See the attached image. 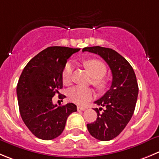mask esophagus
Instances as JSON below:
<instances>
[{
	"mask_svg": "<svg viewBox=\"0 0 159 159\" xmlns=\"http://www.w3.org/2000/svg\"><path fill=\"white\" fill-rule=\"evenodd\" d=\"M86 109V108L84 107H81V106H78L77 107V110H78V111H84V110Z\"/></svg>",
	"mask_w": 159,
	"mask_h": 159,
	"instance_id": "esophagus-1",
	"label": "esophagus"
}]
</instances>
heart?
I'll return each mask as SVG.
<instances>
[{
    "mask_svg": "<svg viewBox=\"0 0 159 159\" xmlns=\"http://www.w3.org/2000/svg\"><path fill=\"white\" fill-rule=\"evenodd\" d=\"M84 66L88 69L93 78V84L99 89H103L107 86V81L103 78L106 75L107 67L104 63L98 59H89L84 63ZM73 72V64L68 62L65 64L62 72V80L63 84H69L71 82ZM67 96L69 100L77 104H84L94 96V93L89 88L75 86L68 90Z\"/></svg>",
    "mask_w": 159,
    "mask_h": 159,
    "instance_id": "obj_1",
    "label": "heart"
}]
</instances>
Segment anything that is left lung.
<instances>
[{
  "label": "left lung",
  "instance_id": "1",
  "mask_svg": "<svg viewBox=\"0 0 159 159\" xmlns=\"http://www.w3.org/2000/svg\"><path fill=\"white\" fill-rule=\"evenodd\" d=\"M82 52L101 56L112 73L113 78L110 89L94 102L101 106L99 109H94L97 118L94 122L87 124L89 132L93 137L107 141L118 136L133 116L139 92L136 77L129 63L115 50L93 46L84 48ZM102 109L103 112L100 113Z\"/></svg>",
  "mask_w": 159,
  "mask_h": 159
}]
</instances>
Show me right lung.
<instances>
[{"instance_id": "right-lung-1", "label": "right lung", "mask_w": 159, "mask_h": 159, "mask_svg": "<svg viewBox=\"0 0 159 159\" xmlns=\"http://www.w3.org/2000/svg\"><path fill=\"white\" fill-rule=\"evenodd\" d=\"M79 50L48 47L31 59L20 75L16 88L19 112L30 131L39 139L50 140L59 136L68 116L77 111L72 103L53 104L52 97L63 88L62 72L67 59Z\"/></svg>"}]
</instances>
